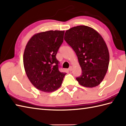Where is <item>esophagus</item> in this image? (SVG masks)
Wrapping results in <instances>:
<instances>
[{"label":"esophagus","mask_w":126,"mask_h":126,"mask_svg":"<svg viewBox=\"0 0 126 126\" xmlns=\"http://www.w3.org/2000/svg\"><path fill=\"white\" fill-rule=\"evenodd\" d=\"M68 70H69V71H72V70H73V67H72L71 66H70V67H69V68L68 69Z\"/></svg>","instance_id":"1"}]
</instances>
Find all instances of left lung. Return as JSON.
<instances>
[{
  "label": "left lung",
  "mask_w": 126,
  "mask_h": 126,
  "mask_svg": "<svg viewBox=\"0 0 126 126\" xmlns=\"http://www.w3.org/2000/svg\"><path fill=\"white\" fill-rule=\"evenodd\" d=\"M65 35L64 40L75 52L82 69L76 80L85 87L97 86L104 79L109 63L108 49L102 37L84 25L69 29Z\"/></svg>",
  "instance_id": "obj_1"
}]
</instances>
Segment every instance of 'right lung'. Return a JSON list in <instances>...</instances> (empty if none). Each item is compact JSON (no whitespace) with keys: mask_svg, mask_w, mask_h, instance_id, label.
<instances>
[{"mask_svg":"<svg viewBox=\"0 0 126 126\" xmlns=\"http://www.w3.org/2000/svg\"><path fill=\"white\" fill-rule=\"evenodd\" d=\"M64 31L50 30L36 33L26 45L24 66L29 79L37 89L45 93L57 90L65 73L59 71L56 54L63 42Z\"/></svg>","mask_w":126,"mask_h":126,"instance_id":"right-lung-1","label":"right lung"}]
</instances>
